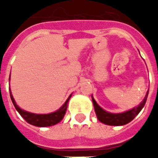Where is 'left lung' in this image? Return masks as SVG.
I'll return each instance as SVG.
<instances>
[{
    "label": "left lung",
    "instance_id": "1",
    "mask_svg": "<svg viewBox=\"0 0 158 158\" xmlns=\"http://www.w3.org/2000/svg\"><path fill=\"white\" fill-rule=\"evenodd\" d=\"M148 94H149V89L145 95V98H143V100L139 106L134 107L127 112H120V113H112V112H106V110H104L102 107H100L97 104V102L92 96H91V98H92L93 106H94L95 112L97 114L98 119L100 122L104 123V124L109 125V126H123V125L127 124L130 121H132L137 114L142 111V109L144 107L145 103L147 101Z\"/></svg>",
    "mask_w": 158,
    "mask_h": 158
}]
</instances>
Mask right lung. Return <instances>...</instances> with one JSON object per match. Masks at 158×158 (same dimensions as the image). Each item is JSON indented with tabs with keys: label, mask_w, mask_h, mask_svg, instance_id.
Listing matches in <instances>:
<instances>
[{
	"label": "right lung",
	"mask_w": 158,
	"mask_h": 158,
	"mask_svg": "<svg viewBox=\"0 0 158 158\" xmlns=\"http://www.w3.org/2000/svg\"><path fill=\"white\" fill-rule=\"evenodd\" d=\"M10 80V77H9ZM10 93V98L12 100V103L15 106V110L19 112L23 118L27 121L29 124L33 125L35 127H51L53 125H56L59 122H60L64 118V115L67 112V107H68V103L71 98L72 94L68 98V99L64 103L62 106L58 109L55 112H51V113H46V114H37V113H32V112H26L24 110L21 109L19 106L16 105L15 99L13 96L11 94V90L9 91Z\"/></svg>",
	"instance_id": "right-lung-1"
}]
</instances>
